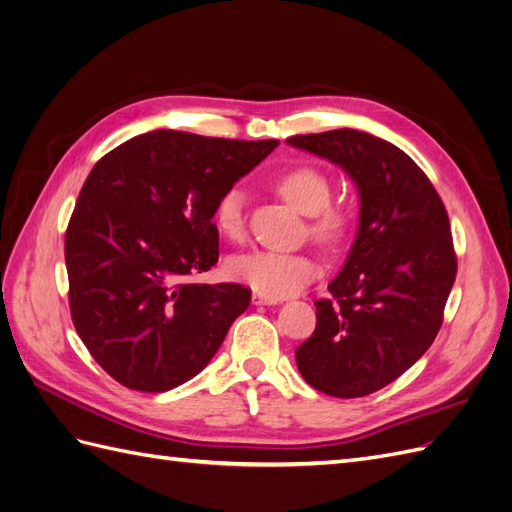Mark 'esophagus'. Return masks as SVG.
Here are the masks:
<instances>
[{
	"label": "esophagus",
	"mask_w": 512,
	"mask_h": 512,
	"mask_svg": "<svg viewBox=\"0 0 512 512\" xmlns=\"http://www.w3.org/2000/svg\"><path fill=\"white\" fill-rule=\"evenodd\" d=\"M280 299H269V297H262V294H252V303L254 305H275Z\"/></svg>",
	"instance_id": "obj_1"
}]
</instances>
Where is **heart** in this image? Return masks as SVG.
<instances>
[{
	"instance_id": "1",
	"label": "heart",
	"mask_w": 512,
	"mask_h": 512,
	"mask_svg": "<svg viewBox=\"0 0 512 512\" xmlns=\"http://www.w3.org/2000/svg\"><path fill=\"white\" fill-rule=\"evenodd\" d=\"M275 190L303 215H312L309 230L324 245H337L346 237L350 218L344 207L329 205L331 181L312 166H292L277 175ZM213 222L224 237L241 239L245 232V196L239 188L226 190L213 209ZM232 280L250 286L269 299H284L299 292L318 275V262L307 254L271 250L245 252L228 260Z\"/></svg>"
}]
</instances>
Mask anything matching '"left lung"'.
<instances>
[{
  "label": "left lung",
  "mask_w": 512,
  "mask_h": 512,
  "mask_svg": "<svg viewBox=\"0 0 512 512\" xmlns=\"http://www.w3.org/2000/svg\"><path fill=\"white\" fill-rule=\"evenodd\" d=\"M286 143L342 166L361 198L333 299L314 303L316 331L294 359L314 389L365 397L410 369L442 327L457 275L448 213L408 153L374 134L342 128Z\"/></svg>",
  "instance_id": "obj_1"
}]
</instances>
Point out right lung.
<instances>
[{
    "label": "right lung",
    "instance_id": "right-lung-1",
    "mask_svg": "<svg viewBox=\"0 0 512 512\" xmlns=\"http://www.w3.org/2000/svg\"><path fill=\"white\" fill-rule=\"evenodd\" d=\"M280 141L153 130L91 168L66 230L74 329L132 391L200 374L252 301L239 284H192L220 256L218 198Z\"/></svg>",
    "mask_w": 512,
    "mask_h": 512
}]
</instances>
